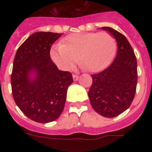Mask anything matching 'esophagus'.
<instances>
[{
    "instance_id": "obj_1",
    "label": "esophagus",
    "mask_w": 152,
    "mask_h": 152,
    "mask_svg": "<svg viewBox=\"0 0 152 152\" xmlns=\"http://www.w3.org/2000/svg\"><path fill=\"white\" fill-rule=\"evenodd\" d=\"M72 78H73V80L74 81H76V80H79V76H77V75H72Z\"/></svg>"
}]
</instances>
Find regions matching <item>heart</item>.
Listing matches in <instances>:
<instances>
[{
    "instance_id": "1",
    "label": "heart",
    "mask_w": 152,
    "mask_h": 152,
    "mask_svg": "<svg viewBox=\"0 0 152 152\" xmlns=\"http://www.w3.org/2000/svg\"><path fill=\"white\" fill-rule=\"evenodd\" d=\"M115 39L106 32L76 33L66 36L61 45L52 47V61L64 71L73 69L80 58L81 66L91 72L103 70L113 61Z\"/></svg>"
}]
</instances>
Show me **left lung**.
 <instances>
[{"label":"left lung","instance_id":"left-lung-1","mask_svg":"<svg viewBox=\"0 0 152 152\" xmlns=\"http://www.w3.org/2000/svg\"><path fill=\"white\" fill-rule=\"evenodd\" d=\"M118 43L114 61L102 72L91 75L92 85L88 91L91 105L100 115L114 118L125 111L135 97L137 84V61L132 46L118 31L109 27Z\"/></svg>","mask_w":152,"mask_h":152}]
</instances>
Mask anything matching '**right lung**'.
Instances as JSON below:
<instances>
[{
	"instance_id": "right-lung-1",
	"label": "right lung",
	"mask_w": 152,
	"mask_h": 152,
	"mask_svg": "<svg viewBox=\"0 0 152 152\" xmlns=\"http://www.w3.org/2000/svg\"><path fill=\"white\" fill-rule=\"evenodd\" d=\"M61 34L35 32L19 47L13 61V99L27 118L39 123L57 120L64 110L72 73L61 71L50 58V48Z\"/></svg>"
}]
</instances>
